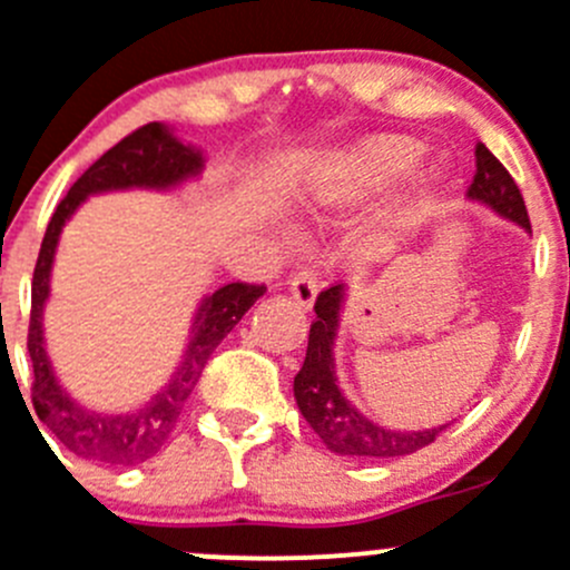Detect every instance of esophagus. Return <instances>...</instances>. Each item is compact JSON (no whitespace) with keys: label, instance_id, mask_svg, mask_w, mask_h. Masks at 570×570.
I'll list each match as a JSON object with an SVG mask.
<instances>
[{"label":"esophagus","instance_id":"34e87169","mask_svg":"<svg viewBox=\"0 0 570 570\" xmlns=\"http://www.w3.org/2000/svg\"><path fill=\"white\" fill-rule=\"evenodd\" d=\"M289 289H292V297H295L303 308H312L314 297H317V289H320L317 269L306 267V269H301V273L292 275Z\"/></svg>","mask_w":570,"mask_h":570}]
</instances>
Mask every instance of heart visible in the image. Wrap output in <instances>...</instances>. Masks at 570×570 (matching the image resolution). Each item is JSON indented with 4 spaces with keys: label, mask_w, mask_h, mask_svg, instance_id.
<instances>
[{
    "label": "heart",
    "mask_w": 570,
    "mask_h": 570,
    "mask_svg": "<svg viewBox=\"0 0 570 570\" xmlns=\"http://www.w3.org/2000/svg\"><path fill=\"white\" fill-rule=\"evenodd\" d=\"M423 147L406 136H375L342 153L320 173L314 184V206L323 212L351 208L395 186L412 173Z\"/></svg>",
    "instance_id": "obj_1"
}]
</instances>
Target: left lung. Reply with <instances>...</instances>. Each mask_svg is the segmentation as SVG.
<instances>
[{
  "mask_svg": "<svg viewBox=\"0 0 570 570\" xmlns=\"http://www.w3.org/2000/svg\"><path fill=\"white\" fill-rule=\"evenodd\" d=\"M468 197L488 203L501 217L512 219L532 234L527 203L521 189L507 173L504 164L493 156L484 145H476V175L468 186ZM345 297V286L334 284L323 289L314 301L312 328H308V347L303 367L295 375V401L303 417L308 420L314 432L334 454L364 456V460H390V456H406L414 451L432 445L445 425L425 429V432H392L384 425H375L364 417L336 386L334 373V336L340 325V306Z\"/></svg>",
  "mask_w": 570,
  "mask_h": 570,
  "instance_id": "8db88e82",
  "label": "left lung"
}]
</instances>
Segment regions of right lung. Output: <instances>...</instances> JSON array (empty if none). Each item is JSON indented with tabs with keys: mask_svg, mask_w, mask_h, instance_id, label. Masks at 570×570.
I'll return each mask as SVG.
<instances>
[{
	"mask_svg": "<svg viewBox=\"0 0 570 570\" xmlns=\"http://www.w3.org/2000/svg\"><path fill=\"white\" fill-rule=\"evenodd\" d=\"M200 169V153L180 145L164 125L150 121V125H141L130 136L121 138L119 145L110 147L105 156H99L75 180L69 195L58 203L52 219H49L36 273H32V306L30 328H27V351H30L32 362V409L49 432L71 454L82 456V460L99 462V465H138V462L156 456L173 438L180 412H184L195 384L200 381L212 353L234 331V325L245 317L247 308L267 292L264 284L234 281V284L219 286L214 295H208L197 308L191 340L180 367L175 370L169 384L136 412H88V409L77 406L55 381L47 351H43L41 312L49 295V269H52L55 247H58V236L66 219L75 214V208L88 195H97V191L130 189V186L167 189V186L191 178Z\"/></svg>",
	"mask_w": 570,
	"mask_h": 570,
	"instance_id": "add662e5",
	"label": "right lung"
}]
</instances>
